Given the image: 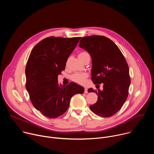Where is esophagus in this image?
Instances as JSON below:
<instances>
[{"mask_svg":"<svg viewBox=\"0 0 154 154\" xmlns=\"http://www.w3.org/2000/svg\"><path fill=\"white\" fill-rule=\"evenodd\" d=\"M85 94H87L88 93V88H85V92H84Z\"/></svg>","mask_w":154,"mask_h":154,"instance_id":"34e87169","label":"esophagus"}]
</instances>
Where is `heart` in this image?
<instances>
[{"instance_id":"obj_1","label":"heart","mask_w":154,"mask_h":154,"mask_svg":"<svg viewBox=\"0 0 154 154\" xmlns=\"http://www.w3.org/2000/svg\"><path fill=\"white\" fill-rule=\"evenodd\" d=\"M88 55V53L86 52H81L79 55V57H83L84 56ZM88 75L85 72H76L74 73L71 75V80L74 81V82L80 84V85H83L86 82V79Z\"/></svg>"}]
</instances>
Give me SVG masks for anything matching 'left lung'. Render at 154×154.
Returning <instances> with one entry per match:
<instances>
[{"label": "left lung", "mask_w": 154, "mask_h": 154, "mask_svg": "<svg viewBox=\"0 0 154 154\" xmlns=\"http://www.w3.org/2000/svg\"><path fill=\"white\" fill-rule=\"evenodd\" d=\"M79 46L90 54L92 59L91 79L94 84L103 83V90L88 89L98 96L91 110L102 117L116 114L125 103L130 84L127 61L115 44L100 35L82 38Z\"/></svg>", "instance_id": "left-lung-1"}]
</instances>
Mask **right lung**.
Wrapping results in <instances>:
<instances>
[{
  "label": "right lung",
  "mask_w": 154,
  "mask_h": 154,
  "mask_svg": "<svg viewBox=\"0 0 154 154\" xmlns=\"http://www.w3.org/2000/svg\"><path fill=\"white\" fill-rule=\"evenodd\" d=\"M80 38L50 36L31 51L26 68V87L34 107L48 118L62 115L68 109L71 97L84 93V88L75 83L66 86L58 83V75L65 69Z\"/></svg>",
  "instance_id": "obj_1"
}]
</instances>
